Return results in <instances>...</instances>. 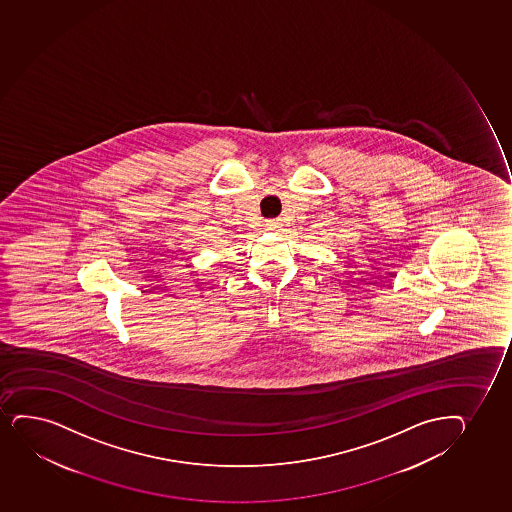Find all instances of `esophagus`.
Segmentation results:
<instances>
[{"label":"esophagus","mask_w":512,"mask_h":512,"mask_svg":"<svg viewBox=\"0 0 512 512\" xmlns=\"http://www.w3.org/2000/svg\"><path fill=\"white\" fill-rule=\"evenodd\" d=\"M280 225H282V222H278V220H268V222H266V230L275 232V230L280 229Z\"/></svg>","instance_id":"34e87169"}]
</instances>
